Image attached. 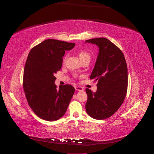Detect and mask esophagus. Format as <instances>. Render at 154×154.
I'll list each match as a JSON object with an SVG mask.
<instances>
[{"mask_svg":"<svg viewBox=\"0 0 154 154\" xmlns=\"http://www.w3.org/2000/svg\"><path fill=\"white\" fill-rule=\"evenodd\" d=\"M75 90L77 91H83V88L80 86H76L75 87Z\"/></svg>","mask_w":154,"mask_h":154,"instance_id":"obj_1","label":"esophagus"}]
</instances>
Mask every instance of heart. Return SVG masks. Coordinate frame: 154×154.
I'll return each mask as SVG.
<instances>
[{
  "label": "heart",
  "mask_w": 154,
  "mask_h": 154,
  "mask_svg": "<svg viewBox=\"0 0 154 154\" xmlns=\"http://www.w3.org/2000/svg\"><path fill=\"white\" fill-rule=\"evenodd\" d=\"M78 56H79V58H80V60H82V58L87 57H90L89 54L87 52V51H84V50H82L78 52Z\"/></svg>",
  "instance_id": "heart-1"
}]
</instances>
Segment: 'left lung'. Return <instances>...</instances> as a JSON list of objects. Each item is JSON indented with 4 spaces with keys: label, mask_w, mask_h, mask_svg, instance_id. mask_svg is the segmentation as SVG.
I'll list each match as a JSON object with an SVG mask.
<instances>
[{
    "label": "left lung",
    "mask_w": 154,
    "mask_h": 154,
    "mask_svg": "<svg viewBox=\"0 0 154 154\" xmlns=\"http://www.w3.org/2000/svg\"><path fill=\"white\" fill-rule=\"evenodd\" d=\"M96 45L99 52L90 78L98 81L97 91L86 88L87 114L97 120L112 116L123 103L128 86V69L124 55L117 46L105 38L87 40Z\"/></svg>",
    "instance_id": "left-lung-1"
}]
</instances>
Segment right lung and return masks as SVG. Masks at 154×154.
I'll use <instances>...</instances> for the list:
<instances>
[{
  "label": "right lung",
  "instance_id": "1",
  "mask_svg": "<svg viewBox=\"0 0 154 154\" xmlns=\"http://www.w3.org/2000/svg\"><path fill=\"white\" fill-rule=\"evenodd\" d=\"M74 46V43L48 39L36 45L28 54L23 87L30 107L41 119L54 122L66 112L75 90L70 85H60L58 89L54 74L62 67L66 51Z\"/></svg>",
  "mask_w": 154,
  "mask_h": 154
}]
</instances>
